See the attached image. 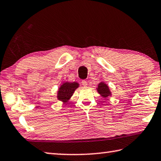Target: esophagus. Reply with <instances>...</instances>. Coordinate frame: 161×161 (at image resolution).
Returning <instances> with one entry per match:
<instances>
[{
  "instance_id": "obj_1",
  "label": "esophagus",
  "mask_w": 161,
  "mask_h": 161,
  "mask_svg": "<svg viewBox=\"0 0 161 161\" xmlns=\"http://www.w3.org/2000/svg\"><path fill=\"white\" fill-rule=\"evenodd\" d=\"M81 84H82L84 87H86L87 85H88V84H87L86 81H85V80H83L82 81H81Z\"/></svg>"
}]
</instances>
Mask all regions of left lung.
I'll return each instance as SVG.
<instances>
[{
  "label": "left lung",
  "instance_id": "left-lung-1",
  "mask_svg": "<svg viewBox=\"0 0 161 161\" xmlns=\"http://www.w3.org/2000/svg\"><path fill=\"white\" fill-rule=\"evenodd\" d=\"M97 91L101 95V97L104 98V99H107L108 97H111V94H112L109 89V86L105 82H103V81H101L98 84Z\"/></svg>",
  "mask_w": 161,
  "mask_h": 161
}]
</instances>
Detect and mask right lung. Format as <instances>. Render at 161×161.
Returning a JSON list of instances; mask_svg holds the SVG:
<instances>
[{
  "label": "right lung",
  "instance_id": "add662e5",
  "mask_svg": "<svg viewBox=\"0 0 161 161\" xmlns=\"http://www.w3.org/2000/svg\"><path fill=\"white\" fill-rule=\"evenodd\" d=\"M79 86L80 84L76 81H63L57 92V99L64 103H67Z\"/></svg>",
  "mask_w": 161,
  "mask_h": 161
}]
</instances>
